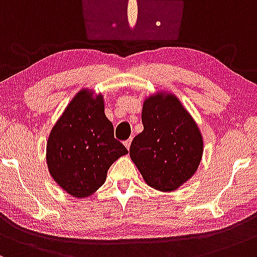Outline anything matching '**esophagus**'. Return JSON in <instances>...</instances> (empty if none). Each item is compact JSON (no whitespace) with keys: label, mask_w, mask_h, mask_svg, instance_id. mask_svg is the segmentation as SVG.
I'll return each mask as SVG.
<instances>
[{"label":"esophagus","mask_w":257,"mask_h":257,"mask_svg":"<svg viewBox=\"0 0 257 257\" xmlns=\"http://www.w3.org/2000/svg\"><path fill=\"white\" fill-rule=\"evenodd\" d=\"M131 142H132V138H130V140L125 141V142H123V144H125V147L127 149H130V147H131Z\"/></svg>","instance_id":"1"}]
</instances>
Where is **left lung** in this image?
Instances as JSON below:
<instances>
[{"mask_svg":"<svg viewBox=\"0 0 257 257\" xmlns=\"http://www.w3.org/2000/svg\"><path fill=\"white\" fill-rule=\"evenodd\" d=\"M143 131L132 141L130 157L152 188L172 192L192 178L203 157V136L177 97L158 92L146 98Z\"/></svg>","mask_w":257,"mask_h":257,"instance_id":"left-lung-1","label":"left lung"}]
</instances>
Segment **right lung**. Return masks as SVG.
<instances>
[{
  "label": "right lung",
  "instance_id": "1",
  "mask_svg": "<svg viewBox=\"0 0 257 257\" xmlns=\"http://www.w3.org/2000/svg\"><path fill=\"white\" fill-rule=\"evenodd\" d=\"M127 153L114 138L103 94L83 88L51 130L46 159L60 188L71 197L86 198L103 186L111 164Z\"/></svg>",
  "mask_w": 257,
  "mask_h": 257
}]
</instances>
